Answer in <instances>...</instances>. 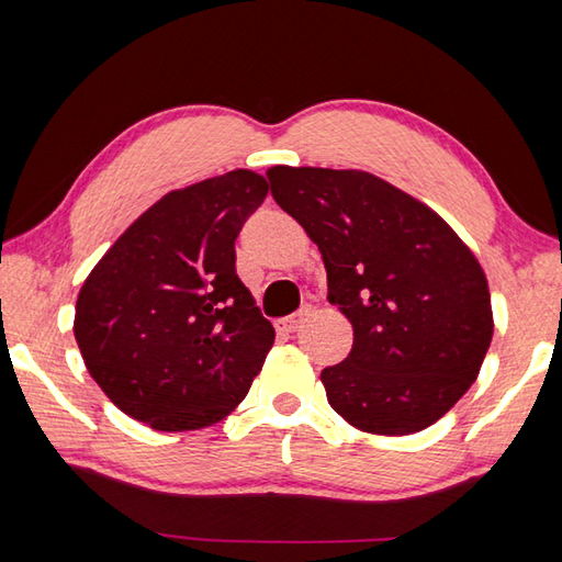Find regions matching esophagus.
<instances>
[{
	"instance_id": "34e87169",
	"label": "esophagus",
	"mask_w": 562,
	"mask_h": 562,
	"mask_svg": "<svg viewBox=\"0 0 562 562\" xmlns=\"http://www.w3.org/2000/svg\"><path fill=\"white\" fill-rule=\"evenodd\" d=\"M306 316H308V306L300 308V312L292 314V316H288V318H282L280 324H278V328H280V330H284V333H294V330H300V328H302V324L306 321Z\"/></svg>"
}]
</instances>
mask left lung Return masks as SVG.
<instances>
[{"label":"left lung","mask_w":562,"mask_h":562,"mask_svg":"<svg viewBox=\"0 0 562 562\" xmlns=\"http://www.w3.org/2000/svg\"><path fill=\"white\" fill-rule=\"evenodd\" d=\"M270 193L304 226L328 272V302L355 330L321 381L362 432L413 435L453 408L493 340L487 280L457 232L367 171L272 166Z\"/></svg>","instance_id":"obj_1"}]
</instances>
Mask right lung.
Instances as JSON below:
<instances>
[{"instance_id":"right-lung-1","label":"right lung","mask_w":562,"mask_h":562,"mask_svg":"<svg viewBox=\"0 0 562 562\" xmlns=\"http://www.w3.org/2000/svg\"><path fill=\"white\" fill-rule=\"evenodd\" d=\"M266 195V178L246 169L171 190L89 272L75 338L125 415L183 432L246 398L274 328L238 280L234 241Z\"/></svg>"}]
</instances>
